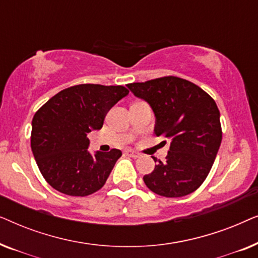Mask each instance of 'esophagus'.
Returning <instances> with one entry per match:
<instances>
[{"mask_svg": "<svg viewBox=\"0 0 258 258\" xmlns=\"http://www.w3.org/2000/svg\"><path fill=\"white\" fill-rule=\"evenodd\" d=\"M125 154L128 155V156L134 157V158H137V157L141 156V155H140L139 153H136V151H134V150H126Z\"/></svg>", "mask_w": 258, "mask_h": 258, "instance_id": "34e87169", "label": "esophagus"}]
</instances>
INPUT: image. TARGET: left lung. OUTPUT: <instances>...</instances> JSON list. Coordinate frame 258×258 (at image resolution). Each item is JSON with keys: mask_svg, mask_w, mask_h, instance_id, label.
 <instances>
[{"mask_svg": "<svg viewBox=\"0 0 258 258\" xmlns=\"http://www.w3.org/2000/svg\"><path fill=\"white\" fill-rule=\"evenodd\" d=\"M126 87L150 104L156 117L155 135L171 140L165 161H158L154 171L144 175L146 185L164 197L194 192L207 178L221 146L216 102L199 86L176 76Z\"/></svg>", "mask_w": 258, "mask_h": 258, "instance_id": "left-lung-1", "label": "left lung"}]
</instances>
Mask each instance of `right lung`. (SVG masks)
Wrapping results in <instances>:
<instances>
[{
  "instance_id": "1",
  "label": "right lung",
  "mask_w": 258,
  "mask_h": 258,
  "mask_svg": "<svg viewBox=\"0 0 258 258\" xmlns=\"http://www.w3.org/2000/svg\"><path fill=\"white\" fill-rule=\"evenodd\" d=\"M129 94L123 86L79 84L44 103L31 122V150L42 176L69 196H88L104 185L122 151H88L87 135L102 128L107 112Z\"/></svg>"
}]
</instances>
